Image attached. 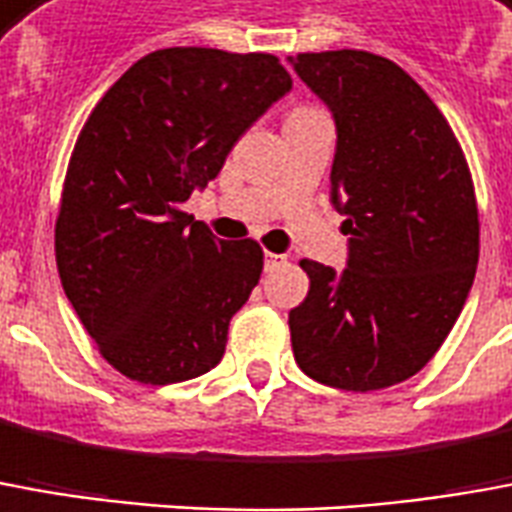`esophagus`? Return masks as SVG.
I'll list each match as a JSON object with an SVG mask.
<instances>
[{
	"label": "esophagus",
	"instance_id": "obj_1",
	"mask_svg": "<svg viewBox=\"0 0 512 512\" xmlns=\"http://www.w3.org/2000/svg\"><path fill=\"white\" fill-rule=\"evenodd\" d=\"M288 263V257L274 255V252H266V271H274V268H280Z\"/></svg>",
	"mask_w": 512,
	"mask_h": 512
}]
</instances>
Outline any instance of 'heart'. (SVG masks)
<instances>
[{"label":"heart","instance_id":"1","mask_svg":"<svg viewBox=\"0 0 512 512\" xmlns=\"http://www.w3.org/2000/svg\"><path fill=\"white\" fill-rule=\"evenodd\" d=\"M307 113H318L316 107H296L288 113V119H299V116H307Z\"/></svg>","mask_w":512,"mask_h":512}]
</instances>
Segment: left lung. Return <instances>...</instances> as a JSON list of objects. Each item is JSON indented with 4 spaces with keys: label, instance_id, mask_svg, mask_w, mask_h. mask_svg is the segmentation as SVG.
I'll list each match as a JSON object with an SVG mask.
<instances>
[{
    "label": "left lung",
    "instance_id": "1",
    "mask_svg": "<svg viewBox=\"0 0 512 512\" xmlns=\"http://www.w3.org/2000/svg\"><path fill=\"white\" fill-rule=\"evenodd\" d=\"M291 63L335 116L330 191L352 235L343 271L299 263L310 291L288 313L293 357L330 388H391L430 363L466 305L480 257L471 171L438 105L393 60L338 49Z\"/></svg>",
    "mask_w": 512,
    "mask_h": 512
}]
</instances>
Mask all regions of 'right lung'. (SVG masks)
<instances>
[{
  "mask_svg": "<svg viewBox=\"0 0 512 512\" xmlns=\"http://www.w3.org/2000/svg\"><path fill=\"white\" fill-rule=\"evenodd\" d=\"M288 91L280 57L171 46L132 63L91 110L60 194L55 257L82 327L124 377L171 385L219 366L263 249L219 241L182 202Z\"/></svg>",
  "mask_w": 512,
  "mask_h": 512,
  "instance_id": "obj_1",
  "label": "right lung"
}]
</instances>
